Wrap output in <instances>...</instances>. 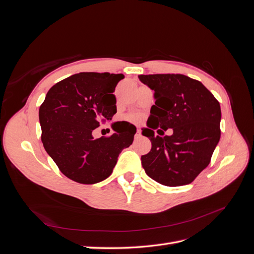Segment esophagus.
<instances>
[{
  "label": "esophagus",
  "mask_w": 254,
  "mask_h": 254,
  "mask_svg": "<svg viewBox=\"0 0 254 254\" xmlns=\"http://www.w3.org/2000/svg\"><path fill=\"white\" fill-rule=\"evenodd\" d=\"M134 137H135V139H139V137H141V131H140V130H139V129H137V130H136V133H135Z\"/></svg>",
  "instance_id": "obj_1"
}]
</instances>
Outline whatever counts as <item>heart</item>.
Returning <instances> with one entry per match:
<instances>
[{
  "label": "heart",
  "mask_w": 254,
  "mask_h": 254,
  "mask_svg": "<svg viewBox=\"0 0 254 254\" xmlns=\"http://www.w3.org/2000/svg\"><path fill=\"white\" fill-rule=\"evenodd\" d=\"M128 119H129L130 121H132V122H140V121H141V117H140V115H137V114H131V115H129Z\"/></svg>",
  "instance_id": "b5f03b06"
}]
</instances>
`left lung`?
<instances>
[{
    "instance_id": "8db88e82",
    "label": "left lung",
    "mask_w": 254,
    "mask_h": 254,
    "mask_svg": "<svg viewBox=\"0 0 254 254\" xmlns=\"http://www.w3.org/2000/svg\"><path fill=\"white\" fill-rule=\"evenodd\" d=\"M140 80L153 90L147 126L151 149L141 157L151 179L166 187L186 186L195 180L211 162L220 139L219 102L203 84L182 74L140 75ZM168 127L172 136H155Z\"/></svg>"
}]
</instances>
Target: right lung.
<instances>
[{"instance_id": "obj_1", "label": "right lung", "mask_w": 254, "mask_h": 254, "mask_svg": "<svg viewBox=\"0 0 254 254\" xmlns=\"http://www.w3.org/2000/svg\"><path fill=\"white\" fill-rule=\"evenodd\" d=\"M123 74L83 72L53 86L39 109L41 141L60 172L81 184L103 181L112 174L120 152L133 142L136 128L122 123L115 132L94 139L101 121L117 113L112 94Z\"/></svg>"}]
</instances>
